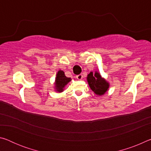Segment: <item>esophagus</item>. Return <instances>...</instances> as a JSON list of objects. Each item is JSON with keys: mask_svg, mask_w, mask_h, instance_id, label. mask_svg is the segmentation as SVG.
Segmentation results:
<instances>
[{"mask_svg": "<svg viewBox=\"0 0 151 151\" xmlns=\"http://www.w3.org/2000/svg\"><path fill=\"white\" fill-rule=\"evenodd\" d=\"M76 78L78 79V80H81V79H83V75H81V74H80V75H76Z\"/></svg>", "mask_w": 151, "mask_h": 151, "instance_id": "esophagus-1", "label": "esophagus"}]
</instances>
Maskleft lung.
<instances>
[{
    "label": "left lung",
    "mask_w": 151,
    "mask_h": 151,
    "mask_svg": "<svg viewBox=\"0 0 151 151\" xmlns=\"http://www.w3.org/2000/svg\"><path fill=\"white\" fill-rule=\"evenodd\" d=\"M86 80L91 90L98 96L103 95L109 88V83L102 77L101 74L97 71L94 73L93 72L89 73Z\"/></svg>",
    "instance_id": "left-lung-1"
}]
</instances>
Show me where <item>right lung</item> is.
I'll list each match as a JSON object with an SVG mask.
<instances>
[{"mask_svg":"<svg viewBox=\"0 0 151 151\" xmlns=\"http://www.w3.org/2000/svg\"><path fill=\"white\" fill-rule=\"evenodd\" d=\"M71 78L66 77L63 70H59L57 73L55 82V91L58 93H62L65 89V86L71 81Z\"/></svg>","mask_w":151,"mask_h":151,"instance_id":"right-lung-1","label":"right lung"}]
</instances>
